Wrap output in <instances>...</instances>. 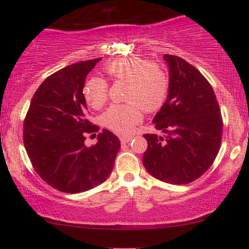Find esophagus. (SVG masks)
<instances>
[{
	"label": "esophagus",
	"instance_id": "1",
	"mask_svg": "<svg viewBox=\"0 0 249 249\" xmlns=\"http://www.w3.org/2000/svg\"><path fill=\"white\" fill-rule=\"evenodd\" d=\"M132 137H130V136H120V142L121 144H128L129 142H131Z\"/></svg>",
	"mask_w": 249,
	"mask_h": 249
}]
</instances>
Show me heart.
I'll use <instances>...</instances> for the list:
<instances>
[{"label":"heart","mask_w":249,"mask_h":249,"mask_svg":"<svg viewBox=\"0 0 249 249\" xmlns=\"http://www.w3.org/2000/svg\"><path fill=\"white\" fill-rule=\"evenodd\" d=\"M104 72L114 81L127 83L125 104L112 105L102 115L105 127L118 134L128 135L146 112L159 110L165 102L169 78L165 70L141 56L120 57L108 62ZM84 96L94 108L103 107L107 98V84L101 78H91L84 87Z\"/></svg>","instance_id":"obj_1"}]
</instances>
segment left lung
<instances>
[{"label": "left lung", "instance_id": "1", "mask_svg": "<svg viewBox=\"0 0 249 249\" xmlns=\"http://www.w3.org/2000/svg\"><path fill=\"white\" fill-rule=\"evenodd\" d=\"M169 68L166 101L153 119L162 136L146 134L142 163L149 175L185 185L204 175L215 160L222 138V117L205 77L181 57L165 54Z\"/></svg>", "mask_w": 249, "mask_h": 249}]
</instances>
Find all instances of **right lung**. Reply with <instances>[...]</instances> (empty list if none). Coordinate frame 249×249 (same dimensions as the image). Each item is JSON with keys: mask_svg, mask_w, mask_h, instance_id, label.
I'll return each mask as SVG.
<instances>
[{"mask_svg": "<svg viewBox=\"0 0 249 249\" xmlns=\"http://www.w3.org/2000/svg\"><path fill=\"white\" fill-rule=\"evenodd\" d=\"M101 59L80 61L51 74L34 94L23 124L30 162L46 183L77 194L101 185L111 175L120 141L103 129L97 142L85 145L98 127L86 119L83 89L87 74ZM96 136V135H95Z\"/></svg>", "mask_w": 249, "mask_h": 249, "instance_id": "add662e5", "label": "right lung"}]
</instances>
